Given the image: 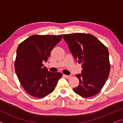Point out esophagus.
I'll use <instances>...</instances> for the list:
<instances>
[{
	"label": "esophagus",
	"mask_w": 123,
	"mask_h": 123,
	"mask_svg": "<svg viewBox=\"0 0 123 123\" xmlns=\"http://www.w3.org/2000/svg\"><path fill=\"white\" fill-rule=\"evenodd\" d=\"M64 76L65 78H67V79H69V78H70V77H71V75H64Z\"/></svg>",
	"instance_id": "esophagus-1"
}]
</instances>
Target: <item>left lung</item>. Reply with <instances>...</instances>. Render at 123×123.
Listing matches in <instances>:
<instances>
[{
  "label": "left lung",
  "instance_id": "8db88e82",
  "mask_svg": "<svg viewBox=\"0 0 123 123\" xmlns=\"http://www.w3.org/2000/svg\"><path fill=\"white\" fill-rule=\"evenodd\" d=\"M74 58L82 63V73L76 75L80 80L74 88L75 93L83 97L96 95L104 87L110 70L106 47L91 34L75 33L63 35Z\"/></svg>",
  "mask_w": 123,
  "mask_h": 123
}]
</instances>
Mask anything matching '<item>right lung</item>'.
<instances>
[{
	"mask_svg": "<svg viewBox=\"0 0 123 123\" xmlns=\"http://www.w3.org/2000/svg\"><path fill=\"white\" fill-rule=\"evenodd\" d=\"M62 35L29 37L18 45L14 63L19 81L30 95L43 98L55 90L62 74L49 72L43 66L51 50L62 39Z\"/></svg>",
	"mask_w": 123,
	"mask_h": 123,
	"instance_id": "1",
	"label": "right lung"
}]
</instances>
